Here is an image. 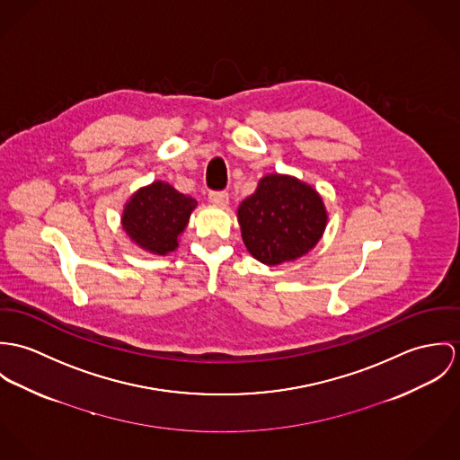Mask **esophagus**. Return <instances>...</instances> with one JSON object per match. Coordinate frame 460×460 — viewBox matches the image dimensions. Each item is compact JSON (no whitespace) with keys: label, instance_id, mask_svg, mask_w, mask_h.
Masks as SVG:
<instances>
[{"label":"esophagus","instance_id":"34e87169","mask_svg":"<svg viewBox=\"0 0 460 460\" xmlns=\"http://www.w3.org/2000/svg\"><path fill=\"white\" fill-rule=\"evenodd\" d=\"M208 199L209 203L217 206H226L229 203V194L226 190H211L208 194Z\"/></svg>","mask_w":460,"mask_h":460}]
</instances>
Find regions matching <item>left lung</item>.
I'll list each match as a JSON object with an SVG mask.
<instances>
[{
	"mask_svg": "<svg viewBox=\"0 0 460 460\" xmlns=\"http://www.w3.org/2000/svg\"><path fill=\"white\" fill-rule=\"evenodd\" d=\"M326 211L317 192L291 176H264L238 208L242 236L257 261L275 266L306 254L319 242Z\"/></svg>",
	"mask_w": 460,
	"mask_h": 460,
	"instance_id": "left-lung-1",
	"label": "left lung"
}]
</instances>
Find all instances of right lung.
Instances as JSON below:
<instances>
[{
  "mask_svg": "<svg viewBox=\"0 0 460 460\" xmlns=\"http://www.w3.org/2000/svg\"><path fill=\"white\" fill-rule=\"evenodd\" d=\"M196 201L171 185L155 181L132 196L123 211V229L143 249L165 255L178 247Z\"/></svg>",
  "mask_w": 460,
  "mask_h": 460,
  "instance_id": "add662e5",
  "label": "right lung"
}]
</instances>
